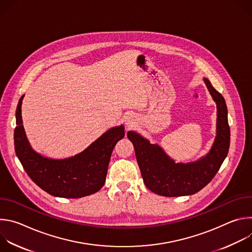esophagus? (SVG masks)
I'll list each match as a JSON object with an SVG mask.
<instances>
[{
	"instance_id": "esophagus-1",
	"label": "esophagus",
	"mask_w": 252,
	"mask_h": 252,
	"mask_svg": "<svg viewBox=\"0 0 252 252\" xmlns=\"http://www.w3.org/2000/svg\"><path fill=\"white\" fill-rule=\"evenodd\" d=\"M126 126H132L133 125H134V119L132 118V117H127L126 119Z\"/></svg>"
}]
</instances>
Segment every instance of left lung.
I'll return each instance as SVG.
<instances>
[{
	"label": "left lung",
	"instance_id": "obj_1",
	"mask_svg": "<svg viewBox=\"0 0 252 252\" xmlns=\"http://www.w3.org/2000/svg\"><path fill=\"white\" fill-rule=\"evenodd\" d=\"M203 82L218 109L217 135L204 157L188 163L175 162L157 143H151L133 130L127 131L143 183L158 195L173 197L196 193L211 182L228 154L230 129L225 100L209 80L204 78Z\"/></svg>",
	"mask_w": 252,
	"mask_h": 252
}]
</instances>
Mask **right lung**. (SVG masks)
<instances>
[{
    "mask_svg": "<svg viewBox=\"0 0 252 252\" xmlns=\"http://www.w3.org/2000/svg\"><path fill=\"white\" fill-rule=\"evenodd\" d=\"M22 95L16 111V155L32 181L53 196L80 198L98 191L105 183L111 156L125 136L123 125L111 127L82 153L63 159L46 158L32 150L22 120Z\"/></svg>",
    "mask_w": 252,
    "mask_h": 252,
    "instance_id": "1",
    "label": "right lung"
}]
</instances>
